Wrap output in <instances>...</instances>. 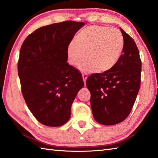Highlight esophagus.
Instances as JSON below:
<instances>
[{
	"label": "esophagus",
	"mask_w": 158,
	"mask_h": 158,
	"mask_svg": "<svg viewBox=\"0 0 158 158\" xmlns=\"http://www.w3.org/2000/svg\"><path fill=\"white\" fill-rule=\"evenodd\" d=\"M82 78H83V82H84V84H85V82H86V79H87L88 78V76L86 74H82Z\"/></svg>",
	"instance_id": "obj_1"
}]
</instances>
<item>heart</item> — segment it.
<instances>
[{"label":"heart","mask_w":158,"mask_h":158,"mask_svg":"<svg viewBox=\"0 0 158 158\" xmlns=\"http://www.w3.org/2000/svg\"><path fill=\"white\" fill-rule=\"evenodd\" d=\"M125 41L121 32L114 28L92 25L82 29L67 48L72 66L81 67L83 73L106 72L115 66L121 56Z\"/></svg>","instance_id":"b5f03b06"}]
</instances>
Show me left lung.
Segmentation results:
<instances>
[{"label": "left lung", "instance_id": "obj_1", "mask_svg": "<svg viewBox=\"0 0 158 158\" xmlns=\"http://www.w3.org/2000/svg\"><path fill=\"white\" fill-rule=\"evenodd\" d=\"M120 29L125 45L118 61L112 69L92 74L86 80L93 116L104 125L118 124L127 118L140 87V52L134 39Z\"/></svg>", "mask_w": 158, "mask_h": 158}]
</instances>
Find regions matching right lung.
I'll list each match as a JSON object with an SVG mask.
<instances>
[{
	"label": "right lung",
	"instance_id": "1",
	"mask_svg": "<svg viewBox=\"0 0 158 158\" xmlns=\"http://www.w3.org/2000/svg\"><path fill=\"white\" fill-rule=\"evenodd\" d=\"M84 24L69 20L40 27L22 44L18 62L21 91L29 110L43 125L65 124L83 87L81 73L66 61L68 46Z\"/></svg>",
	"mask_w": 158,
	"mask_h": 158
}]
</instances>
